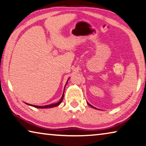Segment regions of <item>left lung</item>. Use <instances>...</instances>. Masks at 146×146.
I'll use <instances>...</instances> for the list:
<instances>
[{
  "mask_svg": "<svg viewBox=\"0 0 146 146\" xmlns=\"http://www.w3.org/2000/svg\"><path fill=\"white\" fill-rule=\"evenodd\" d=\"M87 104H88V105H89V106H91V107H92V108H95V109H97L96 108H95V107H94L93 106H92V105H91V104H89V103H87Z\"/></svg>",
  "mask_w": 146,
  "mask_h": 146,
  "instance_id": "8db88e82",
  "label": "left lung"
}]
</instances>
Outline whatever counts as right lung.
I'll return each instance as SVG.
<instances>
[{
    "mask_svg": "<svg viewBox=\"0 0 146 146\" xmlns=\"http://www.w3.org/2000/svg\"><path fill=\"white\" fill-rule=\"evenodd\" d=\"M67 82H68V81H67ZM67 82H66V83H67ZM64 90H65V89H64ZM63 97H64V92L63 94V96H62V97H61V99L60 100V101H58V103H56L50 104H48V105H46V106H36V105H32V104H28V103H26V104H28V105L32 106L33 107H35V108H52V107H55V106H58L59 104H60L61 103V102H62L63 99Z\"/></svg>",
    "mask_w": 146,
    "mask_h": 146,
    "instance_id": "1",
    "label": "right lung"
}]
</instances>
